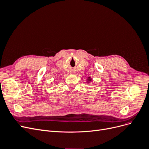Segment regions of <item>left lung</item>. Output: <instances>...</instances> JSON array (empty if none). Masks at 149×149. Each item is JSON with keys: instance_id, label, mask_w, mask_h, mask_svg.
Segmentation results:
<instances>
[{"instance_id": "8db88e82", "label": "left lung", "mask_w": 149, "mask_h": 149, "mask_svg": "<svg viewBox=\"0 0 149 149\" xmlns=\"http://www.w3.org/2000/svg\"><path fill=\"white\" fill-rule=\"evenodd\" d=\"M88 83L89 81H91V78H90V77H89L88 79Z\"/></svg>"}]
</instances>
